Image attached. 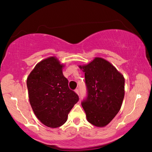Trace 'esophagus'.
<instances>
[{"label": "esophagus", "mask_w": 152, "mask_h": 152, "mask_svg": "<svg viewBox=\"0 0 152 152\" xmlns=\"http://www.w3.org/2000/svg\"><path fill=\"white\" fill-rule=\"evenodd\" d=\"M75 93H76L78 95H80V91H79L78 89H75Z\"/></svg>", "instance_id": "34e87169"}]
</instances>
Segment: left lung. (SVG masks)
Listing matches in <instances>:
<instances>
[{
    "mask_svg": "<svg viewBox=\"0 0 152 152\" xmlns=\"http://www.w3.org/2000/svg\"><path fill=\"white\" fill-rule=\"evenodd\" d=\"M85 72L87 97L82 102L87 120L98 127L107 125L117 115L124 96V78L111 63L95 57L80 66Z\"/></svg>",
    "mask_w": 152,
    "mask_h": 152,
    "instance_id": "left-lung-1",
    "label": "left lung"
}]
</instances>
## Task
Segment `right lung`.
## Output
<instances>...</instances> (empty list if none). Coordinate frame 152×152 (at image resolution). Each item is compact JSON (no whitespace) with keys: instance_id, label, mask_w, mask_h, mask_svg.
<instances>
[{"instance_id":"right-lung-1","label":"right lung","mask_w":152,"mask_h":152,"mask_svg":"<svg viewBox=\"0 0 152 152\" xmlns=\"http://www.w3.org/2000/svg\"><path fill=\"white\" fill-rule=\"evenodd\" d=\"M60 64L55 57L42 60L27 79L29 100L35 115L44 125L57 128L63 125L79 100L68 87Z\"/></svg>"}]
</instances>
